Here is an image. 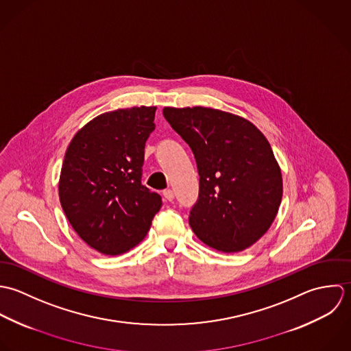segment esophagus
Instances as JSON below:
<instances>
[{"label": "esophagus", "instance_id": "34e87169", "mask_svg": "<svg viewBox=\"0 0 351 351\" xmlns=\"http://www.w3.org/2000/svg\"><path fill=\"white\" fill-rule=\"evenodd\" d=\"M162 195H164V198H165L167 201H169V202H172V201L175 199V194H173V191H172L171 189L164 190V191H162Z\"/></svg>", "mask_w": 351, "mask_h": 351}]
</instances>
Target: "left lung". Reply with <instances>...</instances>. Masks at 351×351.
I'll return each instance as SVG.
<instances>
[{
    "instance_id": "1",
    "label": "left lung",
    "mask_w": 351,
    "mask_h": 351,
    "mask_svg": "<svg viewBox=\"0 0 351 351\" xmlns=\"http://www.w3.org/2000/svg\"><path fill=\"white\" fill-rule=\"evenodd\" d=\"M162 115L191 147L199 194L189 222L201 241L226 254L256 243L282 199V175L266 137L247 119L206 107H165Z\"/></svg>"
}]
</instances>
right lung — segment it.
<instances>
[{
	"label": "right lung",
	"instance_id": "add662e5",
	"mask_svg": "<svg viewBox=\"0 0 351 351\" xmlns=\"http://www.w3.org/2000/svg\"><path fill=\"white\" fill-rule=\"evenodd\" d=\"M156 107L101 114L71 140L60 201L73 229L93 250L121 255L146 236L162 202L141 183Z\"/></svg>",
	"mask_w": 351,
	"mask_h": 351
}]
</instances>
